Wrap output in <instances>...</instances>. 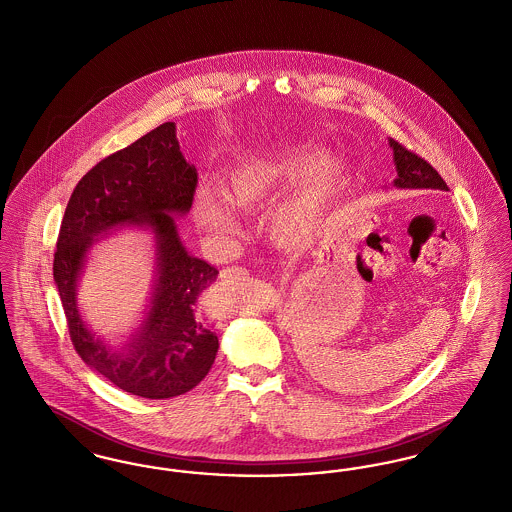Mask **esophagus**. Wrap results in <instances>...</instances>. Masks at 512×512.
Wrapping results in <instances>:
<instances>
[{
  "instance_id": "esophagus-1",
  "label": "esophagus",
  "mask_w": 512,
  "mask_h": 512,
  "mask_svg": "<svg viewBox=\"0 0 512 512\" xmlns=\"http://www.w3.org/2000/svg\"><path fill=\"white\" fill-rule=\"evenodd\" d=\"M247 274V270L242 267H226L220 270V278L224 280V282H230V280H234V278H242Z\"/></svg>"
}]
</instances>
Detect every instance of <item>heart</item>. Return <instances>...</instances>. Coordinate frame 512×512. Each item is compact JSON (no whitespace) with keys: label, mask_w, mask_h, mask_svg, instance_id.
Returning a JSON list of instances; mask_svg holds the SVG:
<instances>
[{"label":"heart","mask_w":512,"mask_h":512,"mask_svg":"<svg viewBox=\"0 0 512 512\" xmlns=\"http://www.w3.org/2000/svg\"><path fill=\"white\" fill-rule=\"evenodd\" d=\"M317 167V159L313 157H280L244 163L224 176V196L236 209L257 211L280 201L307 181L303 190L280 207L270 222L272 238L278 244L301 247L317 236L324 209L340 182L338 169H324L315 175ZM225 200L211 188L195 190V220L205 232L217 238H232L240 232V222Z\"/></svg>","instance_id":"obj_1"}]
</instances>
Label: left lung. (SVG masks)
Here are the masks:
<instances>
[{"instance_id":"8db88e82","label":"left lung","mask_w":512,"mask_h":512,"mask_svg":"<svg viewBox=\"0 0 512 512\" xmlns=\"http://www.w3.org/2000/svg\"><path fill=\"white\" fill-rule=\"evenodd\" d=\"M390 146L393 147V159L397 169L395 186L407 188V190H439V192L449 190L445 180L426 159H422L420 155H416L414 151L395 140H390Z\"/></svg>"}]
</instances>
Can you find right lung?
Returning <instances> with one entry per match:
<instances>
[{"label": "right lung", "mask_w": 512, "mask_h": 512, "mask_svg": "<svg viewBox=\"0 0 512 512\" xmlns=\"http://www.w3.org/2000/svg\"><path fill=\"white\" fill-rule=\"evenodd\" d=\"M195 186L197 171L180 153L174 122H165L86 172L61 220L53 278L74 351L111 384L146 399L194 390L219 351V338L197 307L219 270L188 255L171 217L192 207ZM132 221L151 225L158 236L160 280L141 332L122 354H113L83 326L73 284L93 238Z\"/></svg>", "instance_id": "obj_1"}]
</instances>
